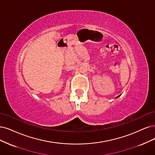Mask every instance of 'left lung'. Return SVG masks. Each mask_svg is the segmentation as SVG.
Segmentation results:
<instances>
[{
  "label": "left lung",
  "instance_id": "8db88e82",
  "mask_svg": "<svg viewBox=\"0 0 155 155\" xmlns=\"http://www.w3.org/2000/svg\"><path fill=\"white\" fill-rule=\"evenodd\" d=\"M119 96H120V95H119ZM119 96H117V97H116V98H118V97H119Z\"/></svg>",
  "mask_w": 155,
  "mask_h": 155
}]
</instances>
